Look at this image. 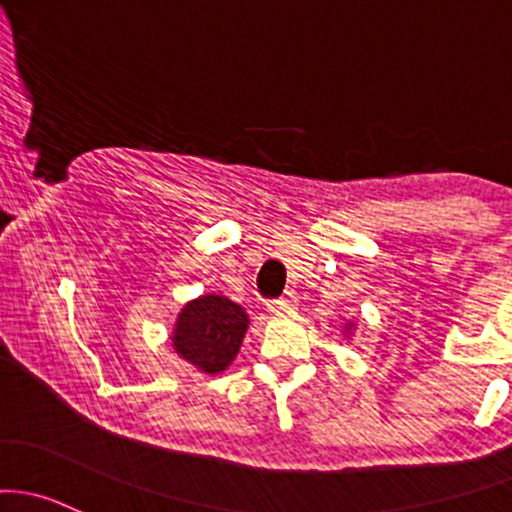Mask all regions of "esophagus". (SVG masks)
Listing matches in <instances>:
<instances>
[{
  "label": "esophagus",
  "instance_id": "34e87169",
  "mask_svg": "<svg viewBox=\"0 0 512 512\" xmlns=\"http://www.w3.org/2000/svg\"><path fill=\"white\" fill-rule=\"evenodd\" d=\"M294 306H296V296L294 294H284L282 299L267 303V308L272 313H286V311H291V308H294Z\"/></svg>",
  "mask_w": 512,
  "mask_h": 512
}]
</instances>
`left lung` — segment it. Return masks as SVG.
<instances>
[{
    "mask_svg": "<svg viewBox=\"0 0 512 512\" xmlns=\"http://www.w3.org/2000/svg\"><path fill=\"white\" fill-rule=\"evenodd\" d=\"M352 330H355V323H352V320H347V323H345V325H342V335H345V338H347V340H350Z\"/></svg>",
    "mask_w": 512,
    "mask_h": 512,
    "instance_id": "8db88e82",
    "label": "left lung"
}]
</instances>
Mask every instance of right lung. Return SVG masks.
Instances as JSON below:
<instances>
[{
	"instance_id": "add662e5",
	"label": "right lung",
	"mask_w": 512,
	"mask_h": 512,
	"mask_svg": "<svg viewBox=\"0 0 512 512\" xmlns=\"http://www.w3.org/2000/svg\"><path fill=\"white\" fill-rule=\"evenodd\" d=\"M250 328L243 306L218 294L187 301L177 313L170 335L172 350L201 374H221L238 357Z\"/></svg>"
}]
</instances>
